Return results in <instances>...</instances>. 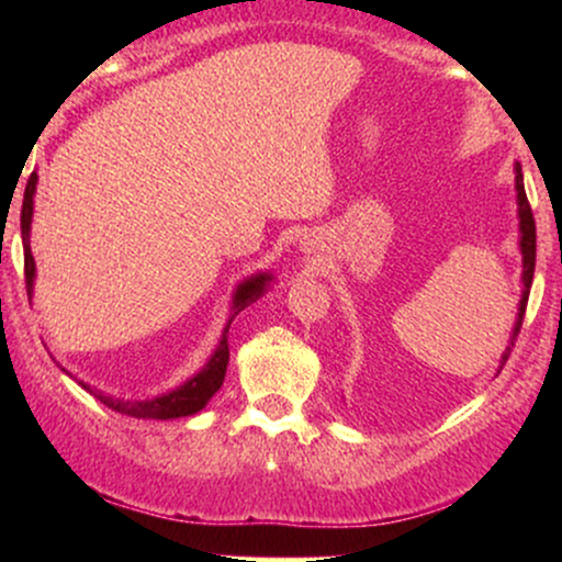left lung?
Listing matches in <instances>:
<instances>
[{
	"label": "left lung",
	"instance_id": "1",
	"mask_svg": "<svg viewBox=\"0 0 562 562\" xmlns=\"http://www.w3.org/2000/svg\"><path fill=\"white\" fill-rule=\"evenodd\" d=\"M515 192H518V224H520V254H524V295H520V306H518V319H515L513 335H509V346L502 353V364L507 362L509 351H513L515 340H518L520 325H524V314H526V303H528V293H531V282H533V267H537V224H533V214L531 205H528L526 198V187H524V171H520V164H515Z\"/></svg>",
	"mask_w": 562,
	"mask_h": 562
}]
</instances>
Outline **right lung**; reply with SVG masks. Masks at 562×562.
<instances>
[{
  "instance_id": "obj_1",
  "label": "right lung",
  "mask_w": 562,
  "mask_h": 562,
  "mask_svg": "<svg viewBox=\"0 0 562 562\" xmlns=\"http://www.w3.org/2000/svg\"><path fill=\"white\" fill-rule=\"evenodd\" d=\"M36 182L38 177L31 173L29 182H25V192H23V211H21V235H23V259H25V290H29V299L34 295V277H36V263L34 256H31V218H34V192H36ZM269 282H272V274L259 272L248 280L240 282L235 290V299H232V317L224 327L222 340H218L216 351L211 353V359L205 362L203 370L198 375H192L187 383L179 385L164 396L156 398H145V402H124V398H113L105 396V393L89 389L87 383H81L89 393H94L102 404L111 406L113 412H121V415L137 417V420H177V417H190L195 412L203 409L205 404L211 402V396L222 389L224 375H227V362H229V344H227V333L232 319L243 312L245 306H250L256 299H261L267 293Z\"/></svg>"
}]
</instances>
